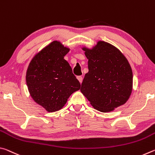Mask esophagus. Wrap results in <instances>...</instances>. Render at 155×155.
<instances>
[{"label":"esophagus","mask_w":155,"mask_h":155,"mask_svg":"<svg viewBox=\"0 0 155 155\" xmlns=\"http://www.w3.org/2000/svg\"><path fill=\"white\" fill-rule=\"evenodd\" d=\"M77 79L79 81V82L81 83H82V81H83V77H81V76H78L77 77Z\"/></svg>","instance_id":"obj_1"}]
</instances>
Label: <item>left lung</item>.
<instances>
[{
	"label": "left lung",
	"instance_id": "1",
	"mask_svg": "<svg viewBox=\"0 0 155 155\" xmlns=\"http://www.w3.org/2000/svg\"><path fill=\"white\" fill-rule=\"evenodd\" d=\"M89 72L81 91L96 109L109 112L124 104L132 91L133 72L127 59L109 43L98 41L93 49L83 48Z\"/></svg>",
	"mask_w": 155,
	"mask_h": 155
}]
</instances>
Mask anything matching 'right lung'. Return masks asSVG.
Returning <instances> with one entry per match:
<instances>
[{"mask_svg":"<svg viewBox=\"0 0 155 155\" xmlns=\"http://www.w3.org/2000/svg\"><path fill=\"white\" fill-rule=\"evenodd\" d=\"M69 49L54 41L31 61L26 81L31 96L48 112L61 109L81 84L64 56Z\"/></svg>","mask_w":155,"mask_h":155,"instance_id":"1","label":"right lung"}]
</instances>
